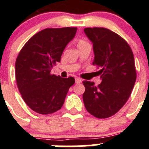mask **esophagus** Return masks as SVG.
<instances>
[{"mask_svg": "<svg viewBox=\"0 0 149 149\" xmlns=\"http://www.w3.org/2000/svg\"><path fill=\"white\" fill-rule=\"evenodd\" d=\"M81 82H82V81H81V79L80 78V77H76L75 78L76 84H81Z\"/></svg>", "mask_w": 149, "mask_h": 149, "instance_id": "34e87169", "label": "esophagus"}]
</instances>
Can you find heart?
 Segmentation results:
<instances>
[{"instance_id":"heart-1","label":"heart","mask_w":149,"mask_h":149,"mask_svg":"<svg viewBox=\"0 0 149 149\" xmlns=\"http://www.w3.org/2000/svg\"><path fill=\"white\" fill-rule=\"evenodd\" d=\"M85 43H87L85 40H84V39H80V40L78 41V42H77V46L78 45H83V44H85Z\"/></svg>"}]
</instances>
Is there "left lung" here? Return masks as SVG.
Instances as JSON below:
<instances>
[{
    "label": "left lung",
    "mask_w": 149,
    "mask_h": 149,
    "mask_svg": "<svg viewBox=\"0 0 149 149\" xmlns=\"http://www.w3.org/2000/svg\"><path fill=\"white\" fill-rule=\"evenodd\" d=\"M84 33L93 44V65L100 68L101 83L83 81L86 110L98 119L113 116L127 102L136 79L132 50L120 36L104 27H87Z\"/></svg>",
    "instance_id": "obj_1"
}]
</instances>
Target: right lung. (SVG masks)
<instances>
[{
	"label": "right lung",
	"mask_w": 149,
	"mask_h": 149,
	"mask_svg": "<svg viewBox=\"0 0 149 149\" xmlns=\"http://www.w3.org/2000/svg\"><path fill=\"white\" fill-rule=\"evenodd\" d=\"M77 27L46 28L33 36L20 51L15 61V78L22 98L31 110L51 114L60 110L68 89L75 80L51 74Z\"/></svg>",
	"instance_id": "1"
}]
</instances>
